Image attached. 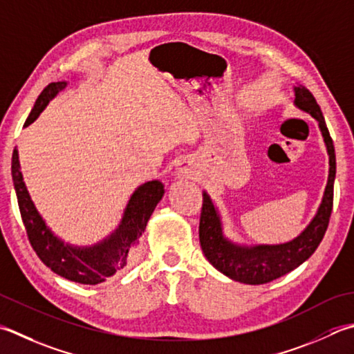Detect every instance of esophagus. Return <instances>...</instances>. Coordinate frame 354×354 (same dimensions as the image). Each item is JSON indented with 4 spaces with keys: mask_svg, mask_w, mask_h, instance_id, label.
I'll return each mask as SVG.
<instances>
[{
    "mask_svg": "<svg viewBox=\"0 0 354 354\" xmlns=\"http://www.w3.org/2000/svg\"><path fill=\"white\" fill-rule=\"evenodd\" d=\"M176 171H178V175H189L190 167L187 164H179L176 167Z\"/></svg>",
    "mask_w": 354,
    "mask_h": 354,
    "instance_id": "34e87169",
    "label": "esophagus"
}]
</instances>
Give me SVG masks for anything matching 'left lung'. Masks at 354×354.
<instances>
[{
  "mask_svg": "<svg viewBox=\"0 0 354 354\" xmlns=\"http://www.w3.org/2000/svg\"><path fill=\"white\" fill-rule=\"evenodd\" d=\"M295 104L304 112H308L319 122L325 145L330 156V175L325 187L322 204L316 216L296 239L279 245H256L241 247L223 236L219 214L214 209L210 196L203 195V210L199 219L201 248L210 264L233 281L250 286L267 283L287 274L299 267L315 253L321 244L330 223L333 210V184L336 176V155L330 131L325 124L322 110L316 102L313 93L306 87H295Z\"/></svg>",
  "mask_w": 354,
  "mask_h": 354,
  "instance_id": "left-lung-1",
  "label": "left lung"
}]
</instances>
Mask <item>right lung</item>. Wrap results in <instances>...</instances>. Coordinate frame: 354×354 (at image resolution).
I'll return each mask as SVG.
<instances>
[{"label": "right lung", "mask_w": 354, "mask_h": 354, "mask_svg": "<svg viewBox=\"0 0 354 354\" xmlns=\"http://www.w3.org/2000/svg\"><path fill=\"white\" fill-rule=\"evenodd\" d=\"M64 87V81L50 82L38 96L24 126H29L37 120L48 100H52ZM12 179L15 185L21 219H23L27 238L35 253L53 273L68 281L87 283V286L104 282L109 276L121 272L127 266L131 253L140 244V236L145 230L147 221L164 195V185L159 181H149L138 187L124 212L121 225L112 233V236L100 242L98 245L76 248L66 245L57 236H53V233L48 230L43 218L35 209L23 181V175H21L17 149L12 155Z\"/></svg>", "instance_id": "obj_1"}]
</instances>
